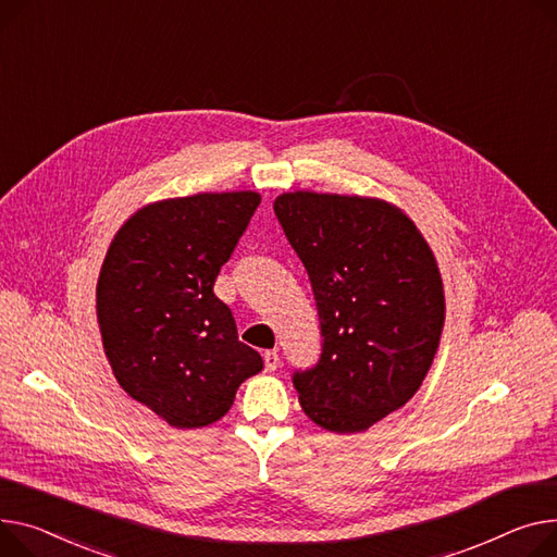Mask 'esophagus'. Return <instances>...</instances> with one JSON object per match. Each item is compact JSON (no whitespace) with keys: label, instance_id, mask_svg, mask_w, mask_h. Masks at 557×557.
<instances>
[{"label":"esophagus","instance_id":"obj_1","mask_svg":"<svg viewBox=\"0 0 557 557\" xmlns=\"http://www.w3.org/2000/svg\"><path fill=\"white\" fill-rule=\"evenodd\" d=\"M264 367H267V372H275V369L280 367L277 351H264Z\"/></svg>","mask_w":557,"mask_h":557}]
</instances>
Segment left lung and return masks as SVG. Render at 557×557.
<instances>
[{
	"mask_svg": "<svg viewBox=\"0 0 557 557\" xmlns=\"http://www.w3.org/2000/svg\"><path fill=\"white\" fill-rule=\"evenodd\" d=\"M273 210L320 318L322 354L293 372L302 410L324 430L362 432L410 400L434 360L446 318L434 255L379 199L286 193Z\"/></svg>",
	"mask_w": 557,
	"mask_h": 557,
	"instance_id": "8db88e82",
	"label": "left lung"
}]
</instances>
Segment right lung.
<instances>
[{
  "label": "right lung",
  "instance_id": "1",
  "mask_svg": "<svg viewBox=\"0 0 557 557\" xmlns=\"http://www.w3.org/2000/svg\"><path fill=\"white\" fill-rule=\"evenodd\" d=\"M259 201L257 193L159 201L127 219L107 250L96 286L104 354L121 387L172 428L219 421L264 367L212 290Z\"/></svg>",
  "mask_w": 557,
  "mask_h": 557
}]
</instances>
